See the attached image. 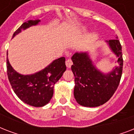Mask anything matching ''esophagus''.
Returning a JSON list of instances; mask_svg holds the SVG:
<instances>
[{"label": "esophagus", "instance_id": "1", "mask_svg": "<svg viewBox=\"0 0 134 134\" xmlns=\"http://www.w3.org/2000/svg\"><path fill=\"white\" fill-rule=\"evenodd\" d=\"M72 65V61H71V59H67V61H66V66L68 68H70Z\"/></svg>", "mask_w": 134, "mask_h": 134}]
</instances>
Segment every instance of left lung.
I'll return each instance as SVG.
<instances>
[{"mask_svg": "<svg viewBox=\"0 0 134 134\" xmlns=\"http://www.w3.org/2000/svg\"><path fill=\"white\" fill-rule=\"evenodd\" d=\"M108 43L118 58V66L109 74H104L96 69L87 53H76L71 58V70L75 77L74 95L81 106L103 105L113 95L120 84L123 67L122 46L118 39Z\"/></svg>", "mask_w": 134, "mask_h": 134, "instance_id": "8db88e82", "label": "left lung"}]
</instances>
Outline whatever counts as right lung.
<instances>
[{
  "instance_id": "right-lung-1",
  "label": "right lung",
  "mask_w": 134,
  "mask_h": 134,
  "mask_svg": "<svg viewBox=\"0 0 134 134\" xmlns=\"http://www.w3.org/2000/svg\"><path fill=\"white\" fill-rule=\"evenodd\" d=\"M40 21L37 19L25 22L14 32L12 37L21 30L37 25ZM65 70V58L62 57L37 73L21 75L12 67L7 58V76L14 93L22 102L35 107H42L50 102L53 94V86Z\"/></svg>"
}]
</instances>
